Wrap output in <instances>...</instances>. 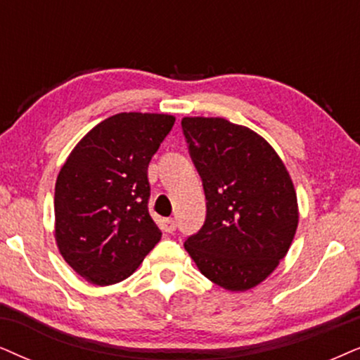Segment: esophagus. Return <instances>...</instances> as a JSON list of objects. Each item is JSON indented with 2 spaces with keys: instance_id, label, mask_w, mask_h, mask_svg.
I'll return each instance as SVG.
<instances>
[{
  "instance_id": "34e87169",
  "label": "esophagus",
  "mask_w": 360,
  "mask_h": 360,
  "mask_svg": "<svg viewBox=\"0 0 360 360\" xmlns=\"http://www.w3.org/2000/svg\"><path fill=\"white\" fill-rule=\"evenodd\" d=\"M161 229L165 231V233H174V231H176V221L171 219V217H167V219H162L161 221Z\"/></svg>"
}]
</instances>
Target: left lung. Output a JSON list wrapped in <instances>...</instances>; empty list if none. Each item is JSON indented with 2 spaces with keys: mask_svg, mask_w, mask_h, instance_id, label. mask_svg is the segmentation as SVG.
I'll use <instances>...</instances> for the list:
<instances>
[{
  "mask_svg": "<svg viewBox=\"0 0 360 360\" xmlns=\"http://www.w3.org/2000/svg\"><path fill=\"white\" fill-rule=\"evenodd\" d=\"M202 179L206 221L184 243L214 284L256 288L285 257L299 224L297 195L282 159L262 136L224 117H183Z\"/></svg>",
  "mask_w": 360,
  "mask_h": 360,
  "instance_id": "1",
  "label": "left lung"
}]
</instances>
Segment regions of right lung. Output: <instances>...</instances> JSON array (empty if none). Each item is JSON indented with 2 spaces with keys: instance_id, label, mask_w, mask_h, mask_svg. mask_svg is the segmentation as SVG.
<instances>
[{
  "instance_id": "obj_1",
  "label": "right lung",
  "mask_w": 360,
  "mask_h": 360,
  "mask_svg": "<svg viewBox=\"0 0 360 360\" xmlns=\"http://www.w3.org/2000/svg\"><path fill=\"white\" fill-rule=\"evenodd\" d=\"M174 121L156 112L108 117L59 171L54 238L63 259L91 284L124 281L161 239L148 211V166Z\"/></svg>"
}]
</instances>
